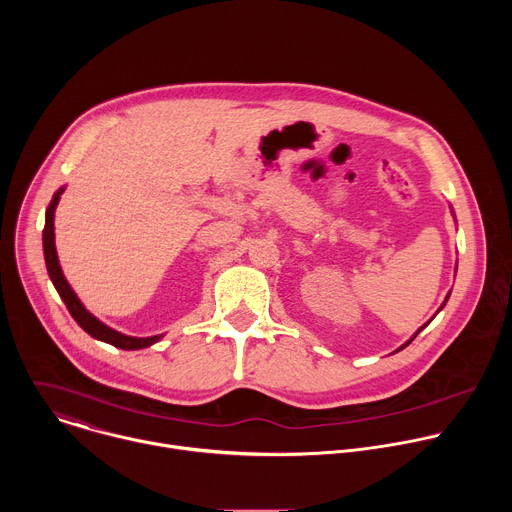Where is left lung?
<instances>
[{"label": "left lung", "mask_w": 512, "mask_h": 512, "mask_svg": "<svg viewBox=\"0 0 512 512\" xmlns=\"http://www.w3.org/2000/svg\"><path fill=\"white\" fill-rule=\"evenodd\" d=\"M444 306H446V302H444V304H442V308H444ZM415 336H417V334H415ZM415 336H413V338H415ZM413 338H411V340H413ZM411 340H409V342H405V344H403V346H401V348H399V350H403V348H405V346H407V344H411Z\"/></svg>", "instance_id": "8db88e82"}]
</instances>
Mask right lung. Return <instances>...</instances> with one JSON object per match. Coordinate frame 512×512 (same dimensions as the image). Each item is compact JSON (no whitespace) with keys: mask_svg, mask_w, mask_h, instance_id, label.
<instances>
[{"mask_svg":"<svg viewBox=\"0 0 512 512\" xmlns=\"http://www.w3.org/2000/svg\"><path fill=\"white\" fill-rule=\"evenodd\" d=\"M60 194L62 190H58L46 210V225H44V235H42V241H44V259H46V269H48V275L58 291V296L62 298V302L66 304L70 316L77 320V324L87 332L91 334L93 338L97 340H103L107 344H113L117 348H123V350H137V348H145L150 346L154 342H158L162 336H148V338H133V336H125L121 332H115L113 328L105 326L103 322H99L95 316H91L85 306L79 302V298L75 296V291L70 289L68 281L64 279L62 275V269L58 265V257H56V247H54V210H56V204L60 200Z\"/></svg>","mask_w":512,"mask_h":512,"instance_id":"right-lung-1","label":"right lung"}]
</instances>
